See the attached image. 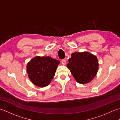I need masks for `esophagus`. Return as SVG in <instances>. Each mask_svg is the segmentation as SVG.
<instances>
[{
  "mask_svg": "<svg viewBox=\"0 0 120 120\" xmlns=\"http://www.w3.org/2000/svg\"><path fill=\"white\" fill-rule=\"evenodd\" d=\"M61 62H62V64L65 65V64H66V60H65V59H63V60H62V61H61Z\"/></svg>",
  "mask_w": 120,
  "mask_h": 120,
  "instance_id": "1",
  "label": "esophagus"
}]
</instances>
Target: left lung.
<instances>
[{"instance_id": "left-lung-1", "label": "left lung", "mask_w": 120, "mask_h": 120, "mask_svg": "<svg viewBox=\"0 0 120 120\" xmlns=\"http://www.w3.org/2000/svg\"><path fill=\"white\" fill-rule=\"evenodd\" d=\"M67 67L77 82H90L95 77L98 68V61L95 55L84 52H75L68 59Z\"/></svg>"}]
</instances>
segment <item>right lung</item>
Wrapping results in <instances>:
<instances>
[{
  "instance_id": "add662e5",
  "label": "right lung",
  "mask_w": 120,
  "mask_h": 120,
  "mask_svg": "<svg viewBox=\"0 0 120 120\" xmlns=\"http://www.w3.org/2000/svg\"><path fill=\"white\" fill-rule=\"evenodd\" d=\"M60 61L50 57L36 56L27 65V72L34 85L45 87L49 85L54 77Z\"/></svg>"
}]
</instances>
